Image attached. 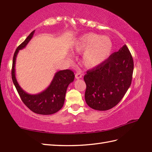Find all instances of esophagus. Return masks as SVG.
<instances>
[{"mask_svg": "<svg viewBox=\"0 0 152 152\" xmlns=\"http://www.w3.org/2000/svg\"><path fill=\"white\" fill-rule=\"evenodd\" d=\"M82 73H80V72H77V73H76V74H75V78H76V79H80V78H82Z\"/></svg>", "mask_w": 152, "mask_h": 152, "instance_id": "obj_1", "label": "esophagus"}]
</instances>
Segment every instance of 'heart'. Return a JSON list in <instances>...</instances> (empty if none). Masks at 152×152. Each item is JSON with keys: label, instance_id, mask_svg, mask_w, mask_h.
<instances>
[{"label": "heart", "instance_id": "b5f03b06", "mask_svg": "<svg viewBox=\"0 0 152 152\" xmlns=\"http://www.w3.org/2000/svg\"><path fill=\"white\" fill-rule=\"evenodd\" d=\"M72 49L77 53L84 51L82 63L87 69H94L104 63L112 51L113 43L108 37L88 33L74 40Z\"/></svg>", "mask_w": 152, "mask_h": 152}]
</instances>
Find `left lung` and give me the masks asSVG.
Returning <instances> with one entry per match:
<instances>
[{"instance_id":"8db88e82","label":"left lung","mask_w":152,"mask_h":152,"mask_svg":"<svg viewBox=\"0 0 152 152\" xmlns=\"http://www.w3.org/2000/svg\"><path fill=\"white\" fill-rule=\"evenodd\" d=\"M133 69V57L124 45L101 65L87 71L83 78L87 104L100 111L114 107L129 88Z\"/></svg>"}]
</instances>
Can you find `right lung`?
<instances>
[{"mask_svg": "<svg viewBox=\"0 0 152 152\" xmlns=\"http://www.w3.org/2000/svg\"><path fill=\"white\" fill-rule=\"evenodd\" d=\"M34 31L31 32L24 42L16 49L13 57L12 78L13 83L20 96L23 102L31 111L42 115L53 114L63 107L68 86L74 81V74L69 69L58 71L56 73L50 85L38 94L30 95L23 90L15 78V64L19 50L23 49L33 38Z\"/></svg>", "mask_w": 152, "mask_h": 152, "instance_id": "add662e5", "label": "right lung"}]
</instances>
